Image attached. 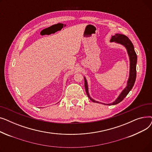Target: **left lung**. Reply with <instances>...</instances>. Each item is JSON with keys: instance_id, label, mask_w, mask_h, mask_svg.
Instances as JSON below:
<instances>
[{"instance_id": "1", "label": "left lung", "mask_w": 152, "mask_h": 152, "mask_svg": "<svg viewBox=\"0 0 152 152\" xmlns=\"http://www.w3.org/2000/svg\"><path fill=\"white\" fill-rule=\"evenodd\" d=\"M110 42H115L118 44H120L123 45H124L127 50V53L129 57V61H130V70H129V76L128 81L127 83V86L125 87V89L121 92V93L119 94L118 97L116 99L115 102L111 103H108V104H105V103H100L98 101H95L93 99H92L89 94L88 91V85H87V80L86 77H84V86L87 95V96L91 100H92L93 102L98 103H102V104L107 105H116L119 102H121L126 97V95L129 94V92L131 91L132 88L133 87L135 79H136V64H137V54L135 53L134 50V45L132 43V42L130 41V39L126 36L125 35L121 34H116L115 36H112L111 39L110 40Z\"/></svg>"}]
</instances>
